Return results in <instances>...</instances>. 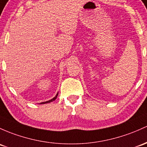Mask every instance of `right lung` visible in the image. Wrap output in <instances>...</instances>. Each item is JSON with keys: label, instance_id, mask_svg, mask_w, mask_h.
Masks as SVG:
<instances>
[{"label": "right lung", "instance_id": "obj_1", "mask_svg": "<svg viewBox=\"0 0 147 147\" xmlns=\"http://www.w3.org/2000/svg\"><path fill=\"white\" fill-rule=\"evenodd\" d=\"M57 96H58V93H57V94H56V96H55V97H53V99H50V100H48V101H46V102H41V103H40V105H42V104H47V103H50V102H53V101H55V99H57Z\"/></svg>", "mask_w": 147, "mask_h": 147}]
</instances>
